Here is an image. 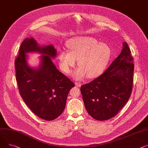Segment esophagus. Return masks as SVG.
<instances>
[{"mask_svg":"<svg viewBox=\"0 0 148 148\" xmlns=\"http://www.w3.org/2000/svg\"><path fill=\"white\" fill-rule=\"evenodd\" d=\"M75 85L76 86H78V87H80V86H81V83H79V82H75Z\"/></svg>","mask_w":148,"mask_h":148,"instance_id":"34e87169","label":"esophagus"}]
</instances>
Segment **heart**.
I'll return each instance as SVG.
<instances>
[{"label": "heart", "instance_id": "obj_1", "mask_svg": "<svg viewBox=\"0 0 148 148\" xmlns=\"http://www.w3.org/2000/svg\"><path fill=\"white\" fill-rule=\"evenodd\" d=\"M66 46L68 50L62 49L58 51L59 66L64 73H68L75 66L77 59L79 67L72 73V76L76 80L83 79L86 76L94 78L100 76L111 57L110 48L92 37L72 38L67 41Z\"/></svg>", "mask_w": 148, "mask_h": 148}]
</instances>
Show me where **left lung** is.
I'll return each instance as SVG.
<instances>
[{
    "instance_id": "8db88e82",
    "label": "left lung",
    "mask_w": 148,
    "mask_h": 148,
    "mask_svg": "<svg viewBox=\"0 0 148 148\" xmlns=\"http://www.w3.org/2000/svg\"><path fill=\"white\" fill-rule=\"evenodd\" d=\"M122 51L103 74L81 86L85 108L94 119L105 121L115 116L130 99L133 84L134 64L127 42Z\"/></svg>"
}]
</instances>
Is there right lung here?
Masks as SVG:
<instances>
[{"label":"right lung","instance_id":"1","mask_svg":"<svg viewBox=\"0 0 148 148\" xmlns=\"http://www.w3.org/2000/svg\"><path fill=\"white\" fill-rule=\"evenodd\" d=\"M39 52L41 64L30 68L26 53ZM57 51L53 45L40 47L33 38H26L15 61L16 79L21 96L34 114L47 121L54 120L64 111L70 90L75 84L60 72L52 62Z\"/></svg>","mask_w":148,"mask_h":148}]
</instances>
